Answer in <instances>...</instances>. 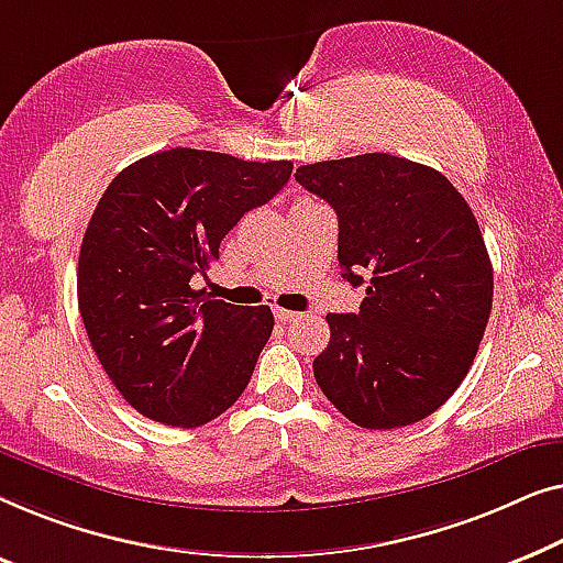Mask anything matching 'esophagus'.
<instances>
[{
  "instance_id": "1",
  "label": "esophagus",
  "mask_w": 563,
  "mask_h": 563,
  "mask_svg": "<svg viewBox=\"0 0 563 563\" xmlns=\"http://www.w3.org/2000/svg\"><path fill=\"white\" fill-rule=\"evenodd\" d=\"M300 313H296V311H285V308H275V319L278 321H296Z\"/></svg>"
}]
</instances>
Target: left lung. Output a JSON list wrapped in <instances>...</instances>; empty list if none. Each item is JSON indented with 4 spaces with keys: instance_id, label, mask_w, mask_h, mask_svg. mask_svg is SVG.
I'll list each match as a JSON object with an SVG mask.
<instances>
[{
    "instance_id": "1",
    "label": "left lung",
    "mask_w": 563,
    "mask_h": 563,
    "mask_svg": "<svg viewBox=\"0 0 563 563\" xmlns=\"http://www.w3.org/2000/svg\"><path fill=\"white\" fill-rule=\"evenodd\" d=\"M296 180L339 219L357 313H329L313 377L362 429H400L446 402L477 357L493 265L464 196L429 165L367 153L300 165Z\"/></svg>"
}]
</instances>
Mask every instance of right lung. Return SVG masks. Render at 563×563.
Masks as SVG:
<instances>
[{
    "label": "right lung",
    "instance_id": "1",
    "mask_svg": "<svg viewBox=\"0 0 563 563\" xmlns=\"http://www.w3.org/2000/svg\"><path fill=\"white\" fill-rule=\"evenodd\" d=\"M290 161L173 147L107 186L78 255V311L101 367L137 413L196 429L234 406L273 334L271 306L199 298L194 275L250 209L288 184Z\"/></svg>",
    "mask_w": 563,
    "mask_h": 563
}]
</instances>
